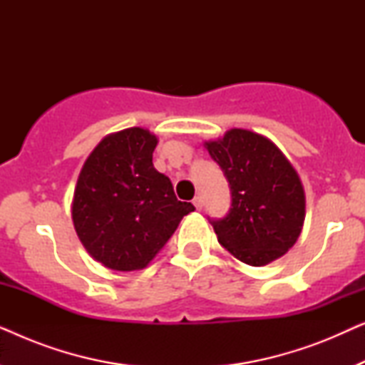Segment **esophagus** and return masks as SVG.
Returning a JSON list of instances; mask_svg holds the SVG:
<instances>
[{"mask_svg":"<svg viewBox=\"0 0 365 365\" xmlns=\"http://www.w3.org/2000/svg\"><path fill=\"white\" fill-rule=\"evenodd\" d=\"M192 204H194V207L197 209V211H201V207H202V199L199 197V196H196L192 199Z\"/></svg>","mask_w":365,"mask_h":365,"instance_id":"esophagus-1","label":"esophagus"}]
</instances>
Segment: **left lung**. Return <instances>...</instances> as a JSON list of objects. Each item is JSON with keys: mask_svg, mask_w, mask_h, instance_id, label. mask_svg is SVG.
<instances>
[{"mask_svg": "<svg viewBox=\"0 0 365 365\" xmlns=\"http://www.w3.org/2000/svg\"><path fill=\"white\" fill-rule=\"evenodd\" d=\"M204 148L231 186V211L212 221L219 244L254 267L284 256L306 217L302 181L286 154L269 138L242 128L229 129Z\"/></svg>", "mask_w": 365, "mask_h": 365, "instance_id": "1", "label": "left lung"}]
</instances>
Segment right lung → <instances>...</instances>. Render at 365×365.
Masks as SVG:
<instances>
[{"mask_svg":"<svg viewBox=\"0 0 365 365\" xmlns=\"http://www.w3.org/2000/svg\"><path fill=\"white\" fill-rule=\"evenodd\" d=\"M158 136L128 128L103 138L81 173L71 202L79 241L113 271H139L156 257L181 219L194 211L178 201L168 176L153 166Z\"/></svg>","mask_w":365,"mask_h":365,"instance_id":"obj_1","label":"right lung"}]
</instances>
